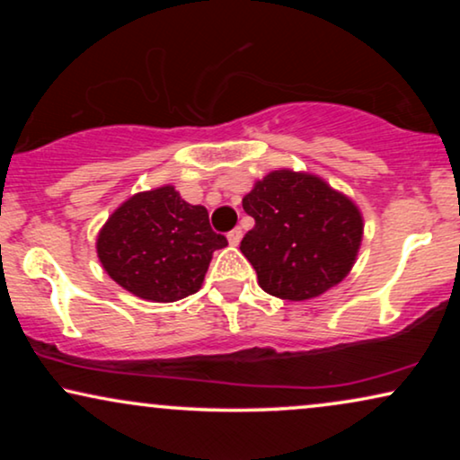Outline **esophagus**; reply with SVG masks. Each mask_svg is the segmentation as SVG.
I'll return each mask as SVG.
<instances>
[{
	"instance_id": "34e87169",
	"label": "esophagus",
	"mask_w": 460,
	"mask_h": 460,
	"mask_svg": "<svg viewBox=\"0 0 460 460\" xmlns=\"http://www.w3.org/2000/svg\"><path fill=\"white\" fill-rule=\"evenodd\" d=\"M243 241V230L241 228H234L232 232H228V243L232 244V247H238Z\"/></svg>"
}]
</instances>
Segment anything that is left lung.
Instances as JSON below:
<instances>
[{
  "mask_svg": "<svg viewBox=\"0 0 460 460\" xmlns=\"http://www.w3.org/2000/svg\"><path fill=\"white\" fill-rule=\"evenodd\" d=\"M255 219L241 243L263 291L305 301L337 287L354 268L364 219L348 194L310 172L274 169L244 194Z\"/></svg>",
  "mask_w": 460,
  "mask_h": 460,
  "instance_id": "8db88e82",
  "label": "left lung"
}]
</instances>
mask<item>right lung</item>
<instances>
[{"mask_svg": "<svg viewBox=\"0 0 460 460\" xmlns=\"http://www.w3.org/2000/svg\"><path fill=\"white\" fill-rule=\"evenodd\" d=\"M226 244V236L211 230L205 207L186 203L172 184L129 197L96 238L104 272L125 291L155 304L197 293L213 251Z\"/></svg>", "mask_w": 460, "mask_h": 460, "instance_id": "add662e5", "label": "right lung"}]
</instances>
